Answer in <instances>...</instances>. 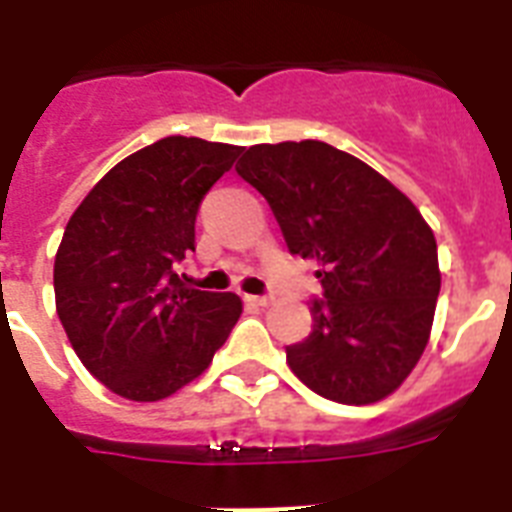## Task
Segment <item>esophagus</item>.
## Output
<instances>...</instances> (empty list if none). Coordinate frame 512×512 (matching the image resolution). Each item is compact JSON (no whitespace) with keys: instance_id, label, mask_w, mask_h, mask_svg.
<instances>
[{"instance_id":"esophagus-1","label":"esophagus","mask_w":512,"mask_h":512,"mask_svg":"<svg viewBox=\"0 0 512 512\" xmlns=\"http://www.w3.org/2000/svg\"><path fill=\"white\" fill-rule=\"evenodd\" d=\"M244 303L255 305V308H265V305L271 303V297L268 295H244Z\"/></svg>"}]
</instances>
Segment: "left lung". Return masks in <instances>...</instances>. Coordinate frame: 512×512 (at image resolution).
Instances as JSON below:
<instances>
[{
	"mask_svg": "<svg viewBox=\"0 0 512 512\" xmlns=\"http://www.w3.org/2000/svg\"><path fill=\"white\" fill-rule=\"evenodd\" d=\"M263 193L292 255L319 263L313 329L287 345L292 372L337 404H374L428 345L441 273L412 201L356 156L321 140L263 143L236 164Z\"/></svg>",
	"mask_w": 512,
	"mask_h": 512,
	"instance_id": "left-lung-1",
	"label": "left lung"
}]
</instances>
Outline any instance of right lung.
<instances>
[{
    "mask_svg": "<svg viewBox=\"0 0 512 512\" xmlns=\"http://www.w3.org/2000/svg\"><path fill=\"white\" fill-rule=\"evenodd\" d=\"M239 146L156 140L108 172L66 225L55 305L82 364L130 401H159L199 377L241 316L233 292L185 287L196 212Z\"/></svg>",
    "mask_w": 512,
    "mask_h": 512,
    "instance_id": "1",
    "label": "right lung"
}]
</instances>
